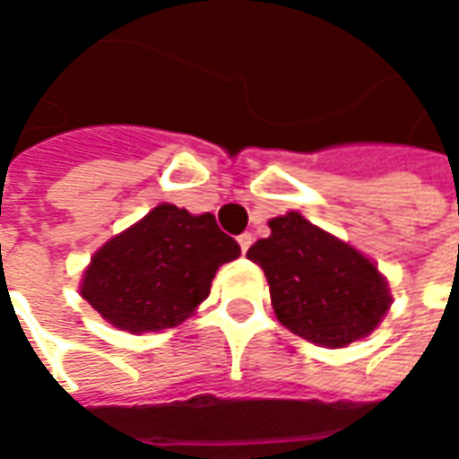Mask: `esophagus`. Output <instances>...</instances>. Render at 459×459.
I'll return each instance as SVG.
<instances>
[{
  "instance_id": "esophagus-1",
  "label": "esophagus",
  "mask_w": 459,
  "mask_h": 459,
  "mask_svg": "<svg viewBox=\"0 0 459 459\" xmlns=\"http://www.w3.org/2000/svg\"><path fill=\"white\" fill-rule=\"evenodd\" d=\"M250 243H253V236H250V233H240L238 246H240V250H243V253H248Z\"/></svg>"
}]
</instances>
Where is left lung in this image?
<instances>
[{"label": "left lung", "mask_w": 459, "mask_h": 459, "mask_svg": "<svg viewBox=\"0 0 459 459\" xmlns=\"http://www.w3.org/2000/svg\"><path fill=\"white\" fill-rule=\"evenodd\" d=\"M248 258L270 285L278 319L312 344L346 346L371 334L391 307L388 282L371 260L298 211L270 219Z\"/></svg>", "instance_id": "8db88e82"}]
</instances>
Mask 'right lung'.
<instances>
[{"mask_svg":"<svg viewBox=\"0 0 459 459\" xmlns=\"http://www.w3.org/2000/svg\"><path fill=\"white\" fill-rule=\"evenodd\" d=\"M238 255L211 213L160 204L95 253L81 295L113 327L160 332L189 317L209 298L216 270Z\"/></svg>","mask_w":459,"mask_h":459,"instance_id":"obj_1","label":"right lung"}]
</instances>
